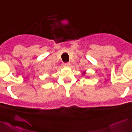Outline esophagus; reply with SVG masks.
Wrapping results in <instances>:
<instances>
[{"label": "esophagus", "mask_w": 132, "mask_h": 132, "mask_svg": "<svg viewBox=\"0 0 132 132\" xmlns=\"http://www.w3.org/2000/svg\"><path fill=\"white\" fill-rule=\"evenodd\" d=\"M70 65V62H66V63L64 64V66H65V67H69Z\"/></svg>", "instance_id": "34e87169"}]
</instances>
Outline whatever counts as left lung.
Here are the masks:
<instances>
[{
	"label": "left lung",
	"mask_w": 132,
	"mask_h": 132,
	"mask_svg": "<svg viewBox=\"0 0 132 132\" xmlns=\"http://www.w3.org/2000/svg\"><path fill=\"white\" fill-rule=\"evenodd\" d=\"M83 75H85V72H83Z\"/></svg>",
	"instance_id": "left-lung-1"
}]
</instances>
